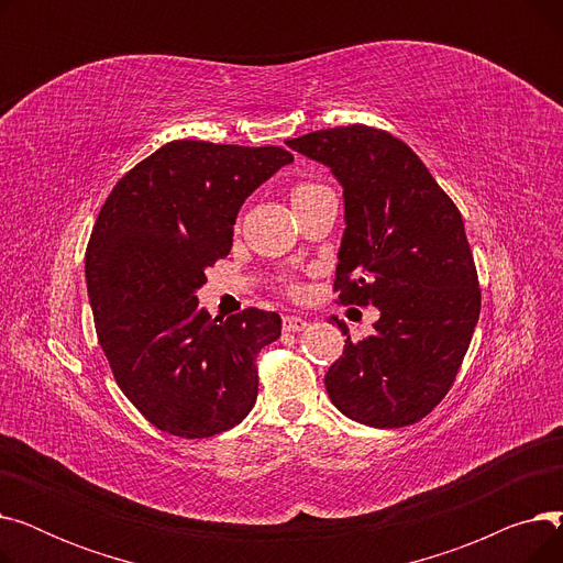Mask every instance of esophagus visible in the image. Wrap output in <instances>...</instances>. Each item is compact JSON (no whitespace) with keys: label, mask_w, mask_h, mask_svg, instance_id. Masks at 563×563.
I'll list each match as a JSON object with an SVG mask.
<instances>
[{"label":"esophagus","mask_w":563,"mask_h":563,"mask_svg":"<svg viewBox=\"0 0 563 563\" xmlns=\"http://www.w3.org/2000/svg\"><path fill=\"white\" fill-rule=\"evenodd\" d=\"M303 329H308V319L297 317V314L283 317V331H287V333H299V331H303Z\"/></svg>","instance_id":"obj_1"}]
</instances>
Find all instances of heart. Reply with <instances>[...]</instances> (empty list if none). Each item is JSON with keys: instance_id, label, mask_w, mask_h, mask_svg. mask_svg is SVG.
<instances>
[{"instance_id": "obj_1", "label": "heart", "mask_w": 563, "mask_h": 563, "mask_svg": "<svg viewBox=\"0 0 563 563\" xmlns=\"http://www.w3.org/2000/svg\"><path fill=\"white\" fill-rule=\"evenodd\" d=\"M323 187L321 185H314V183H301V185H297L291 189V202H297V200H303V198H310V196H314L317 191H321Z\"/></svg>"}]
</instances>
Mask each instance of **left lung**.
Wrapping results in <instances>:
<instances>
[{
	"mask_svg": "<svg viewBox=\"0 0 563 563\" xmlns=\"http://www.w3.org/2000/svg\"><path fill=\"white\" fill-rule=\"evenodd\" d=\"M329 166L344 196L340 303L376 306L374 335L327 372L331 401L376 429L416 424L448 395L475 333L482 291L461 212L410 147L346 125L285 141Z\"/></svg>",
	"mask_w": 563,
	"mask_h": 563,
	"instance_id": "1",
	"label": "left lung"
}]
</instances>
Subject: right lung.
<instances>
[{"mask_svg":"<svg viewBox=\"0 0 563 563\" xmlns=\"http://www.w3.org/2000/svg\"><path fill=\"white\" fill-rule=\"evenodd\" d=\"M291 162L278 145L170 141L102 205L86 249L98 340L118 388L166 433L210 438L257 399L255 356L280 338V317L251 308L219 321L196 291L230 253L244 200Z\"/></svg>","mask_w":563,"mask_h":563,"instance_id":"add662e5","label":"right lung"}]
</instances>
